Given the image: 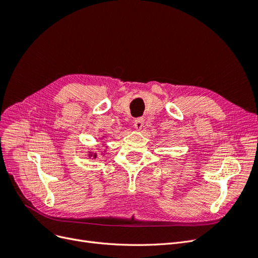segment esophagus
Instances as JSON below:
<instances>
[{"instance_id":"1","label":"esophagus","mask_w":258,"mask_h":258,"mask_svg":"<svg viewBox=\"0 0 258 258\" xmlns=\"http://www.w3.org/2000/svg\"><path fill=\"white\" fill-rule=\"evenodd\" d=\"M135 124V128L137 130H141L143 128V124H144V119L142 118V117H139V118H137L134 122Z\"/></svg>"}]
</instances>
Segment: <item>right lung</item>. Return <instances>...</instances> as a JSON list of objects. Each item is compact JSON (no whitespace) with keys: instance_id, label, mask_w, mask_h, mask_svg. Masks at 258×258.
<instances>
[{"instance_id":"add662e5","label":"right lung","mask_w":258,"mask_h":258,"mask_svg":"<svg viewBox=\"0 0 258 258\" xmlns=\"http://www.w3.org/2000/svg\"><path fill=\"white\" fill-rule=\"evenodd\" d=\"M89 156H90V157L92 156L93 158H96V157H97V154H91V153H90V154H89Z\"/></svg>"}]
</instances>
